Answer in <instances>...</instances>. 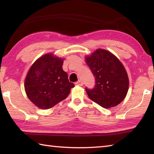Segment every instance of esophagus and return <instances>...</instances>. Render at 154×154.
<instances>
[{
  "instance_id": "34e87169",
  "label": "esophagus",
  "mask_w": 154,
  "mask_h": 154,
  "mask_svg": "<svg viewBox=\"0 0 154 154\" xmlns=\"http://www.w3.org/2000/svg\"><path fill=\"white\" fill-rule=\"evenodd\" d=\"M75 84H76L77 85H79V86H83V82L81 80L77 82L76 83H75Z\"/></svg>"
}]
</instances>
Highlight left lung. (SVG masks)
<instances>
[{
	"mask_svg": "<svg viewBox=\"0 0 154 154\" xmlns=\"http://www.w3.org/2000/svg\"><path fill=\"white\" fill-rule=\"evenodd\" d=\"M85 58L96 79L94 88H85L89 98L105 108L119 104L127 96L129 85L122 63L112 53L100 48Z\"/></svg>",
	"mask_w": 154,
	"mask_h": 154,
	"instance_id": "1",
	"label": "left lung"
}]
</instances>
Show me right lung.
Masks as SVG:
<instances>
[{
  "mask_svg": "<svg viewBox=\"0 0 154 154\" xmlns=\"http://www.w3.org/2000/svg\"><path fill=\"white\" fill-rule=\"evenodd\" d=\"M64 58L48 53L31 66L25 79L27 96L40 109H49L63 101L74 88L63 70Z\"/></svg>",
  "mask_w": 154,
  "mask_h": 154,
  "instance_id": "1",
  "label": "right lung"
}]
</instances>
